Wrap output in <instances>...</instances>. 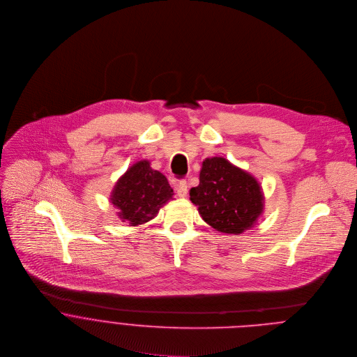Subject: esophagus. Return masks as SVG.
Wrapping results in <instances>:
<instances>
[{
  "label": "esophagus",
  "instance_id": "obj_1",
  "mask_svg": "<svg viewBox=\"0 0 357 357\" xmlns=\"http://www.w3.org/2000/svg\"><path fill=\"white\" fill-rule=\"evenodd\" d=\"M176 191H177V195L184 198L187 195V191H188V184L185 180H180L177 183V187H176Z\"/></svg>",
  "mask_w": 357,
  "mask_h": 357
}]
</instances>
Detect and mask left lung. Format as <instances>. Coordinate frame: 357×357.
Here are the masks:
<instances>
[{
	"instance_id": "1",
	"label": "left lung",
	"mask_w": 357,
	"mask_h": 357,
	"mask_svg": "<svg viewBox=\"0 0 357 357\" xmlns=\"http://www.w3.org/2000/svg\"><path fill=\"white\" fill-rule=\"evenodd\" d=\"M190 199L214 229L242 234L262 213V192L253 176L224 158H207L202 163L199 185L190 190Z\"/></svg>"
}]
</instances>
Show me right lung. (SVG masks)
I'll list each match as a JSON object with an SVG mask.
<instances>
[{
    "label": "right lung",
    "mask_w": 357,
    "mask_h": 357,
    "mask_svg": "<svg viewBox=\"0 0 357 357\" xmlns=\"http://www.w3.org/2000/svg\"><path fill=\"white\" fill-rule=\"evenodd\" d=\"M173 197L167 178L150 167L149 160L133 165L115 184L111 204L119 210V218L132 225L144 224L153 218Z\"/></svg>",
    "instance_id": "add662e5"
}]
</instances>
